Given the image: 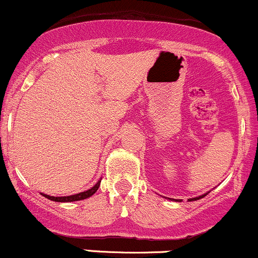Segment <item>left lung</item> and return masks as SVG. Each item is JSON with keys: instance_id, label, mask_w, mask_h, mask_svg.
<instances>
[{"instance_id": "8db88e82", "label": "left lung", "mask_w": 258, "mask_h": 258, "mask_svg": "<svg viewBox=\"0 0 258 258\" xmlns=\"http://www.w3.org/2000/svg\"><path fill=\"white\" fill-rule=\"evenodd\" d=\"M205 196H207V194H205V195H202V196H198V197H195V198H189L188 201H196V200H200V198H203ZM176 201H179L180 202V200H176Z\"/></svg>"}]
</instances>
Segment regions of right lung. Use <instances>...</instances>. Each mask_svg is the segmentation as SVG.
I'll use <instances>...</instances> for the list:
<instances>
[{
  "label": "right lung",
  "mask_w": 258,
  "mask_h": 258,
  "mask_svg": "<svg viewBox=\"0 0 258 258\" xmlns=\"http://www.w3.org/2000/svg\"><path fill=\"white\" fill-rule=\"evenodd\" d=\"M99 186H100V181H98V182L95 183L92 188L87 189V191H84V192H81V194L72 195V196L55 197V196H49V195H45V194H41V195L44 197H46L47 200L55 201V202H75V201H82V200H86V198H88V197L93 196V195L98 191Z\"/></svg>",
  "instance_id": "1"
}]
</instances>
